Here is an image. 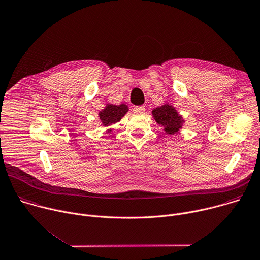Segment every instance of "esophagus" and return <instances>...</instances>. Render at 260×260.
Segmentation results:
<instances>
[{
	"instance_id": "obj_1",
	"label": "esophagus",
	"mask_w": 260,
	"mask_h": 260,
	"mask_svg": "<svg viewBox=\"0 0 260 260\" xmlns=\"http://www.w3.org/2000/svg\"><path fill=\"white\" fill-rule=\"evenodd\" d=\"M145 106H136L134 107V113L136 114H143L145 112Z\"/></svg>"
}]
</instances>
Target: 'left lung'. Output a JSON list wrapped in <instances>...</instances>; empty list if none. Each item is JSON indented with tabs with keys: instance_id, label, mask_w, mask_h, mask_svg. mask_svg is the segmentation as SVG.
<instances>
[{
	"instance_id": "obj_1",
	"label": "left lung",
	"mask_w": 260,
	"mask_h": 260,
	"mask_svg": "<svg viewBox=\"0 0 260 260\" xmlns=\"http://www.w3.org/2000/svg\"><path fill=\"white\" fill-rule=\"evenodd\" d=\"M152 114L156 122L164 126V131L168 135L176 134L180 128H182V124L184 122L182 116L178 114L174 107L168 104L154 109Z\"/></svg>"
}]
</instances>
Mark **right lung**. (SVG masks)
Returning a JSON list of instances; mask_svg holds the SVG:
<instances>
[{"mask_svg":"<svg viewBox=\"0 0 260 260\" xmlns=\"http://www.w3.org/2000/svg\"><path fill=\"white\" fill-rule=\"evenodd\" d=\"M126 112H127V106L124 104L107 105L106 108L99 113V117L102 123L106 126L119 121Z\"/></svg>","mask_w":260,"mask_h":260,"instance_id":"add662e5","label":"right lung"}]
</instances>
